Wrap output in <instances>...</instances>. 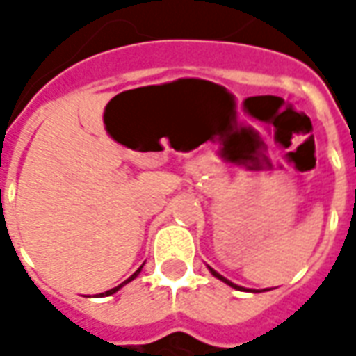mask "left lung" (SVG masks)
<instances>
[{"mask_svg":"<svg viewBox=\"0 0 356 356\" xmlns=\"http://www.w3.org/2000/svg\"><path fill=\"white\" fill-rule=\"evenodd\" d=\"M209 270H211V275L216 276V278H219V280H223V282H227V284H229V286H232V288H236V290H242V288H240V286H236V284H232L231 280H227V278H225V276H221V275H219V273H216V270H213V268H209Z\"/></svg>","mask_w":356,"mask_h":356,"instance_id":"8db88e82","label":"left lung"}]
</instances>
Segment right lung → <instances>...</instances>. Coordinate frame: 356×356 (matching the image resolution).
I'll use <instances>...</instances> for the list:
<instances>
[{"mask_svg":"<svg viewBox=\"0 0 356 356\" xmlns=\"http://www.w3.org/2000/svg\"><path fill=\"white\" fill-rule=\"evenodd\" d=\"M140 268H143V267H139V268H137V270H135V273H133V275L129 276V278H127V280H125V282H122V284H120V286H116V288H112V290L104 291V293H101V296H112V293H116V291L120 290V288H122V286H125V284H127V282H131L133 278H135V276L139 275V273H140Z\"/></svg>","mask_w":356,"mask_h":356,"instance_id":"1","label":"right lung"}]
</instances>
